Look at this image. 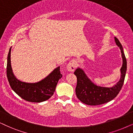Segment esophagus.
Masks as SVG:
<instances>
[{
	"instance_id": "obj_1",
	"label": "esophagus",
	"mask_w": 133,
	"mask_h": 133,
	"mask_svg": "<svg viewBox=\"0 0 133 133\" xmlns=\"http://www.w3.org/2000/svg\"><path fill=\"white\" fill-rule=\"evenodd\" d=\"M67 70L68 71L72 72L75 70V67H76V61L75 60H72L67 65Z\"/></svg>"
}]
</instances>
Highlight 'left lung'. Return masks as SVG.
I'll return each instance as SVG.
<instances>
[{
    "instance_id": "1",
    "label": "left lung",
    "mask_w": 133,
    "mask_h": 133,
    "mask_svg": "<svg viewBox=\"0 0 133 133\" xmlns=\"http://www.w3.org/2000/svg\"><path fill=\"white\" fill-rule=\"evenodd\" d=\"M115 41L121 50L123 59V64L120 69V80L112 87L98 86L88 78L82 69L78 68L74 72L77 79L75 93L78 99L83 103L90 105L106 103L114 99L122 89L127 72V63L122 44L117 38L115 37Z\"/></svg>"
}]
</instances>
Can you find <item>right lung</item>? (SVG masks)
I'll use <instances>...</instances> for the list:
<instances>
[{
    "label": "right lung",
    "instance_id": "1",
    "mask_svg": "<svg viewBox=\"0 0 133 133\" xmlns=\"http://www.w3.org/2000/svg\"><path fill=\"white\" fill-rule=\"evenodd\" d=\"M11 48L7 57L6 75L12 90L23 99L29 102H41L48 100L54 93L58 80L62 77L60 67L55 69L48 76L36 83H28L15 76L11 65Z\"/></svg>",
    "mask_w": 133,
    "mask_h": 133
}]
</instances>
